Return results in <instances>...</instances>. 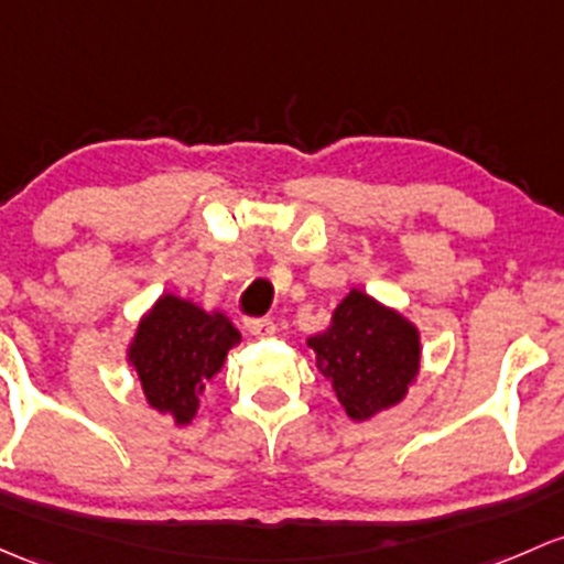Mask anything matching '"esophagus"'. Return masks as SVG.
Instances as JSON below:
<instances>
[{
  "mask_svg": "<svg viewBox=\"0 0 564 564\" xmlns=\"http://www.w3.org/2000/svg\"><path fill=\"white\" fill-rule=\"evenodd\" d=\"M246 329L251 332L253 337H272L275 335V324L270 318H248Z\"/></svg>",
  "mask_w": 564,
  "mask_h": 564,
  "instance_id": "1",
  "label": "esophagus"
}]
</instances>
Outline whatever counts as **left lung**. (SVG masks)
<instances>
[{"label":"left lung","instance_id":"obj_1","mask_svg":"<svg viewBox=\"0 0 564 564\" xmlns=\"http://www.w3.org/2000/svg\"><path fill=\"white\" fill-rule=\"evenodd\" d=\"M307 348L354 422H370L400 405L422 370L416 324L361 289H348L329 327L307 337Z\"/></svg>","mask_w":564,"mask_h":564}]
</instances>
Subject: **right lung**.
Listing matches in <instances>:
<instances>
[{"mask_svg": "<svg viewBox=\"0 0 564 564\" xmlns=\"http://www.w3.org/2000/svg\"><path fill=\"white\" fill-rule=\"evenodd\" d=\"M235 346H240V332L227 313L205 311L194 300L167 292L140 316L127 343V365L148 405L186 426Z\"/></svg>", "mask_w": 564, "mask_h": 564, "instance_id": "add662e5", "label": "right lung"}]
</instances>
